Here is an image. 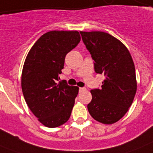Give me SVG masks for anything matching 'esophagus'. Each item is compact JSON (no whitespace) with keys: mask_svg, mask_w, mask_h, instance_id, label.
Masks as SVG:
<instances>
[{"mask_svg":"<svg viewBox=\"0 0 153 153\" xmlns=\"http://www.w3.org/2000/svg\"><path fill=\"white\" fill-rule=\"evenodd\" d=\"M86 91V88L84 87H79V91Z\"/></svg>","mask_w":153,"mask_h":153,"instance_id":"34e87169","label":"esophagus"}]
</instances>
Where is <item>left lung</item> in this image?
Returning <instances> with one entry per match:
<instances>
[{"mask_svg":"<svg viewBox=\"0 0 153 153\" xmlns=\"http://www.w3.org/2000/svg\"><path fill=\"white\" fill-rule=\"evenodd\" d=\"M94 59V71L105 76L101 89L91 90L88 111L96 121L113 124L127 113L137 91L136 71L128 50L120 40L103 32H80Z\"/></svg>","mask_w":153,"mask_h":153,"instance_id":"left-lung-1","label":"left lung"}]
</instances>
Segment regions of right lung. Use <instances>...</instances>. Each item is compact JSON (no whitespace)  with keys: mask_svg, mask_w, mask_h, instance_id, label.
Instances as JSON below:
<instances>
[{"mask_svg":"<svg viewBox=\"0 0 153 153\" xmlns=\"http://www.w3.org/2000/svg\"><path fill=\"white\" fill-rule=\"evenodd\" d=\"M80 40L77 31H51L35 43L25 59L21 76L25 102L48 128L62 126L71 117L79 87L58 81L66 55Z\"/></svg>","mask_w":153,"mask_h":153,"instance_id":"add662e5","label":"right lung"}]
</instances>
